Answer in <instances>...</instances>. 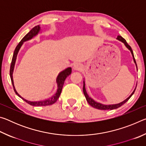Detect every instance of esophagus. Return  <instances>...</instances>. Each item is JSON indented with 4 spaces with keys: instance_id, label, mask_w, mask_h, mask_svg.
<instances>
[{
    "instance_id": "34e87169",
    "label": "esophagus",
    "mask_w": 146,
    "mask_h": 146,
    "mask_svg": "<svg viewBox=\"0 0 146 146\" xmlns=\"http://www.w3.org/2000/svg\"><path fill=\"white\" fill-rule=\"evenodd\" d=\"M73 70L75 71H81L82 70V67L80 64H75L73 66Z\"/></svg>"
}]
</instances>
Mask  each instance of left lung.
Returning <instances> with one entry per match:
<instances>
[{
    "mask_svg": "<svg viewBox=\"0 0 146 146\" xmlns=\"http://www.w3.org/2000/svg\"><path fill=\"white\" fill-rule=\"evenodd\" d=\"M117 40H120L122 42H123V44H124V45L126 46V48L129 49V50L131 51V53L132 54V56H133V60H134V62L136 64V66H137V63H136V61H135V57H134V55H133V50L131 48V46L129 45H128V44L127 43L126 40H125L124 38H123V37H122L121 36H119L118 35L117 36ZM137 88V87H136ZM136 90V88L135 89V90L133 91V92L131 94V95L129 96V97L127 98L126 99H125V100H123V102H120L119 104H111V105H104V104H102L101 103H99V102H96V101L94 100L93 98H91L90 97H89V95H88L87 92H86V88H85V82H84V86H83V92H84V94L85 95V97L86 98V100L88 101V102L89 104H90V106H92V107H93L94 108H96V109H98V110H114V109H117L118 108L120 107L121 106H122L123 104H124L127 102V101L129 99V98H131V97L133 95V93H135V91Z\"/></svg>",
    "mask_w": 146,
    "mask_h": 146,
    "instance_id": "8db88e82",
    "label": "left lung"
}]
</instances>
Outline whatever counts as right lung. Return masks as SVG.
<instances>
[{"instance_id": "add662e5", "label": "right lung", "mask_w": 146, "mask_h": 146, "mask_svg": "<svg viewBox=\"0 0 146 146\" xmlns=\"http://www.w3.org/2000/svg\"><path fill=\"white\" fill-rule=\"evenodd\" d=\"M40 26L38 25V26H35L33 28H32V29H31V31H29L28 33H27L26 35L24 36L23 38L22 39L21 42L19 43L18 45L17 46L16 48L14 51L13 58H12V60H11V63L10 70H9V75H10L12 85H13L15 92V93L19 96L20 98H21L22 99L25 101L26 102L29 104V105L33 106H46L52 105L54 103H55L56 102V100H58L59 97H60L61 91H62V88H63V86L64 84V81H65L66 78H67L68 76L71 73V68H68L67 69H66L65 70L62 71V72L59 73V75H58L57 78H56V83H57V87H58L57 91H56L55 95H54L51 98H48V99H46V100H42V101H36V102H32V101H29V100L24 99V98L22 97L18 93H17V91H16L15 88L13 79V70H14V67H15V64L17 55H18V53L20 50V49H21V46H23V44L24 42L28 41L29 40H31V39L33 38L34 36L37 35L39 32H40Z\"/></svg>"}]
</instances>
